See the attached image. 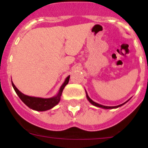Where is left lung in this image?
<instances>
[{"instance_id": "obj_1", "label": "left lung", "mask_w": 148, "mask_h": 148, "mask_svg": "<svg viewBox=\"0 0 148 148\" xmlns=\"http://www.w3.org/2000/svg\"><path fill=\"white\" fill-rule=\"evenodd\" d=\"M86 96H87V100H88L89 101H90V102L92 104V105L95 106V107H99V108H103V109H115V108H119V107H121V106L124 105V104H125V103H127L128 101H127L126 102L123 103V104H119V105H118V106H114V107H109V106L101 105V104H98V103H96V102H95V101H92V99H91L90 97H89V95H87V91H86Z\"/></svg>"}]
</instances>
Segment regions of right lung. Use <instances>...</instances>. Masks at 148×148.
Listing matches in <instances>:
<instances>
[{
	"label": "right lung",
	"mask_w": 148,
	"mask_h": 148,
	"mask_svg": "<svg viewBox=\"0 0 148 148\" xmlns=\"http://www.w3.org/2000/svg\"><path fill=\"white\" fill-rule=\"evenodd\" d=\"M70 80V75L67 76L65 79L64 82L63 83L62 85L60 87L57 95L53 96L52 98H48V99H44V98H39V97H33V96H29V95H25V94L22 93L20 90H18L15 84L12 82V87L15 90V92L18 95V97L20 98L21 100L23 101L27 107L31 108L32 110L36 111H46L49 109H52L54 108L55 106L59 103L61 100V96L62 94L63 90L64 89L65 86L66 85Z\"/></svg>",
	"instance_id": "right-lung-1"
}]
</instances>
